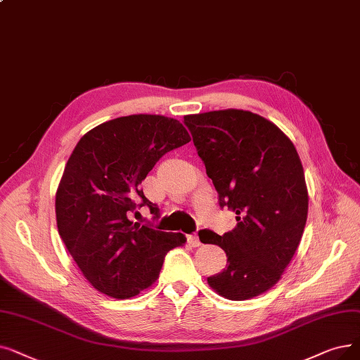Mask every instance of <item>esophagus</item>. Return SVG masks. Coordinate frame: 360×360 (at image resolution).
Wrapping results in <instances>:
<instances>
[{
	"mask_svg": "<svg viewBox=\"0 0 360 360\" xmlns=\"http://www.w3.org/2000/svg\"><path fill=\"white\" fill-rule=\"evenodd\" d=\"M186 240H188V244H190L191 247H198V245L201 244L200 240H198V237L195 236V233H191V236L186 237Z\"/></svg>",
	"mask_w": 360,
	"mask_h": 360,
	"instance_id": "34e87169",
	"label": "esophagus"
}]
</instances>
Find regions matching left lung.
<instances>
[{
	"label": "left lung",
	"instance_id": "1",
	"mask_svg": "<svg viewBox=\"0 0 360 360\" xmlns=\"http://www.w3.org/2000/svg\"><path fill=\"white\" fill-rule=\"evenodd\" d=\"M219 195L237 214L224 236L201 229L205 244L225 250L226 268L209 285L229 300H247L274 287L300 244L309 197L299 154L276 124L244 110L184 117Z\"/></svg>",
	"mask_w": 360,
	"mask_h": 360
}]
</instances>
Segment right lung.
<instances>
[{"instance_id": "obj_1", "label": "right lung", "mask_w": 360, "mask_h": 360, "mask_svg": "<svg viewBox=\"0 0 360 360\" xmlns=\"http://www.w3.org/2000/svg\"><path fill=\"white\" fill-rule=\"evenodd\" d=\"M191 138L175 119L132 115L86 132L68 160L56 194L57 228L68 252L91 285L115 299H129L159 278L169 250L184 233L132 222L147 206L159 207L139 188L163 155Z\"/></svg>"}]
</instances>
